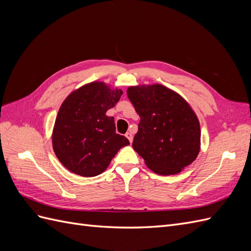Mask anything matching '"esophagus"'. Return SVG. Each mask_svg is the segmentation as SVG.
<instances>
[{
  "instance_id": "esophagus-1",
  "label": "esophagus",
  "mask_w": 251,
  "mask_h": 251,
  "mask_svg": "<svg viewBox=\"0 0 251 251\" xmlns=\"http://www.w3.org/2000/svg\"><path fill=\"white\" fill-rule=\"evenodd\" d=\"M126 138L128 139V141H130V142L132 143V142H133V135H132V133L127 132V133L126 134Z\"/></svg>"
}]
</instances>
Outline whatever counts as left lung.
Returning a JSON list of instances; mask_svg holds the SVG:
<instances>
[{
	"instance_id": "1",
	"label": "left lung",
	"mask_w": 251,
	"mask_h": 251,
	"mask_svg": "<svg viewBox=\"0 0 251 251\" xmlns=\"http://www.w3.org/2000/svg\"><path fill=\"white\" fill-rule=\"evenodd\" d=\"M128 100L140 117L133 149L150 170L175 175L191 164L200 151V124L178 93L162 85L130 87Z\"/></svg>"
}]
</instances>
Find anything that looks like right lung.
Wrapping results in <instances>:
<instances>
[{
  "instance_id": "obj_1",
  "label": "right lung",
  "mask_w": 251,
  "mask_h": 251,
  "mask_svg": "<svg viewBox=\"0 0 251 251\" xmlns=\"http://www.w3.org/2000/svg\"><path fill=\"white\" fill-rule=\"evenodd\" d=\"M121 95L120 89L93 81L66 98L52 134L53 151L66 169L82 177L97 176L121 148L130 144L116 134L114 117L105 114Z\"/></svg>"
}]
</instances>
